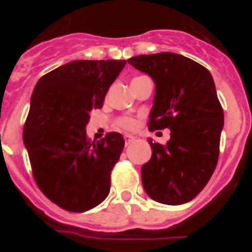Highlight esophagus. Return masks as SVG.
Instances as JSON below:
<instances>
[{
    "label": "esophagus",
    "instance_id": "esophagus-1",
    "mask_svg": "<svg viewBox=\"0 0 252 252\" xmlns=\"http://www.w3.org/2000/svg\"><path fill=\"white\" fill-rule=\"evenodd\" d=\"M133 141H135V137L130 136V135H125V144H126V146L130 145L131 142Z\"/></svg>",
    "mask_w": 252,
    "mask_h": 252
}]
</instances>
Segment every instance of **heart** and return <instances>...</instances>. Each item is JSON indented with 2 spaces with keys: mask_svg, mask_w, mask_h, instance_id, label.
I'll use <instances>...</instances> for the list:
<instances>
[{
  "mask_svg": "<svg viewBox=\"0 0 252 252\" xmlns=\"http://www.w3.org/2000/svg\"><path fill=\"white\" fill-rule=\"evenodd\" d=\"M117 125H119L121 128H125V130H133V128L136 127V120L131 119V117H121V119L117 120Z\"/></svg>",
  "mask_w": 252,
  "mask_h": 252,
  "instance_id": "1",
  "label": "heart"
}]
</instances>
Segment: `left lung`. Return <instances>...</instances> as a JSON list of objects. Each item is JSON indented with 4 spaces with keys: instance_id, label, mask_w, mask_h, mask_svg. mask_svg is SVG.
Masks as SVG:
<instances>
[{
    "instance_id": "8db88e82",
    "label": "left lung",
    "mask_w": 252,
    "mask_h": 252,
    "mask_svg": "<svg viewBox=\"0 0 252 252\" xmlns=\"http://www.w3.org/2000/svg\"><path fill=\"white\" fill-rule=\"evenodd\" d=\"M155 82L149 130H170L166 145L149 139L151 159L141 168L149 197L178 206L192 201L212 177L220 154L223 110L208 69L175 53L130 58Z\"/></svg>"
}]
</instances>
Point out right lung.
<instances>
[{"label": "right lung", "instance_id": "1", "mask_svg": "<svg viewBox=\"0 0 252 252\" xmlns=\"http://www.w3.org/2000/svg\"><path fill=\"white\" fill-rule=\"evenodd\" d=\"M126 60H74L43 75L31 95L24 144L37 187L69 212H86L110 193L111 171L125 146L121 133L91 142L90 112L104 95Z\"/></svg>", "mask_w": 252, "mask_h": 252}]
</instances>
